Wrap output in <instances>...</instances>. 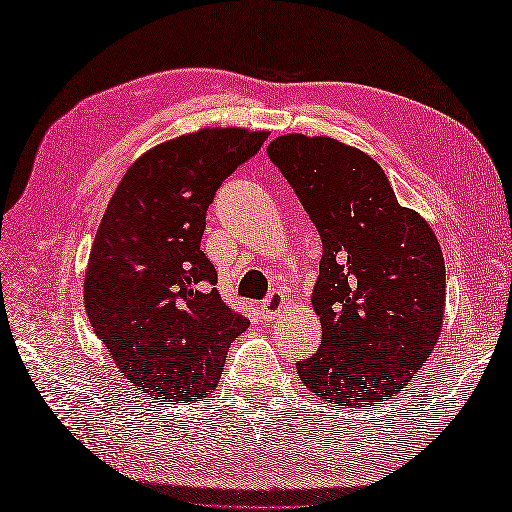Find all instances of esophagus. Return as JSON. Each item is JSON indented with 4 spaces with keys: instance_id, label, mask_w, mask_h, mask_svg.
I'll return each mask as SVG.
<instances>
[{
    "instance_id": "esophagus-1",
    "label": "esophagus",
    "mask_w": 512,
    "mask_h": 512,
    "mask_svg": "<svg viewBox=\"0 0 512 512\" xmlns=\"http://www.w3.org/2000/svg\"><path fill=\"white\" fill-rule=\"evenodd\" d=\"M286 308V295L281 290H270L262 303V312L266 319H275L277 314Z\"/></svg>"
}]
</instances>
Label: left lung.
<instances>
[{
	"instance_id": "1",
	"label": "left lung",
	"mask_w": 512,
	"mask_h": 512,
	"mask_svg": "<svg viewBox=\"0 0 512 512\" xmlns=\"http://www.w3.org/2000/svg\"><path fill=\"white\" fill-rule=\"evenodd\" d=\"M266 154L323 244L312 292L323 339L317 354L297 361V374L330 405H380L438 343L447 295L438 239L398 204L385 171L361 149L288 134Z\"/></svg>"
}]
</instances>
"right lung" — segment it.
Wrapping results in <instances>:
<instances>
[{"mask_svg":"<svg viewBox=\"0 0 512 512\" xmlns=\"http://www.w3.org/2000/svg\"><path fill=\"white\" fill-rule=\"evenodd\" d=\"M268 132L200 129L140 156L96 231L85 312L121 374L160 402L204 398L248 328L217 292L200 250L206 211Z\"/></svg>","mask_w":512,"mask_h":512,"instance_id":"obj_1","label":"right lung"}]
</instances>
